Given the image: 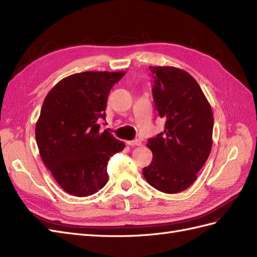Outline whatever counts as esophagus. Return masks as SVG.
I'll list each match as a JSON object with an SVG mask.
<instances>
[{
  "mask_svg": "<svg viewBox=\"0 0 257 257\" xmlns=\"http://www.w3.org/2000/svg\"><path fill=\"white\" fill-rule=\"evenodd\" d=\"M127 144L130 145V146H140L142 143L140 140H133V141H127Z\"/></svg>",
  "mask_w": 257,
  "mask_h": 257,
  "instance_id": "esophagus-1",
  "label": "esophagus"
}]
</instances>
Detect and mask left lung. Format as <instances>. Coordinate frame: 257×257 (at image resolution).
Returning <instances> with one entry per match:
<instances>
[{
	"label": "left lung",
	"instance_id": "left-lung-1",
	"mask_svg": "<svg viewBox=\"0 0 257 257\" xmlns=\"http://www.w3.org/2000/svg\"><path fill=\"white\" fill-rule=\"evenodd\" d=\"M155 108L166 119L165 130L146 144L153 153L143 168L149 184L159 192L177 194L188 188L212 148L213 113L200 86L184 70L150 67Z\"/></svg>",
	"mask_w": 257,
	"mask_h": 257
}]
</instances>
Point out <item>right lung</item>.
<instances>
[{"label": "right lung", "instance_id": "add662e5", "mask_svg": "<svg viewBox=\"0 0 257 257\" xmlns=\"http://www.w3.org/2000/svg\"><path fill=\"white\" fill-rule=\"evenodd\" d=\"M126 74L82 72L61 79L43 102L35 127L40 155L65 192L87 197L107 183V161L124 149L108 130L101 133L108 93Z\"/></svg>", "mask_w": 257, "mask_h": 257}]
</instances>
